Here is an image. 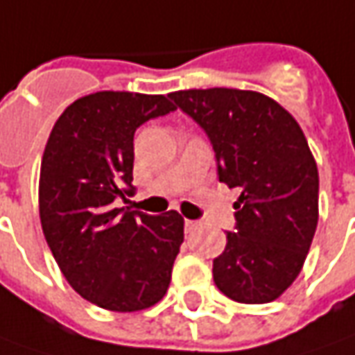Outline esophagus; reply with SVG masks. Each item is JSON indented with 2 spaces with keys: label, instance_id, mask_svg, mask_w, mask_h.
Listing matches in <instances>:
<instances>
[{
  "label": "esophagus",
  "instance_id": "1",
  "mask_svg": "<svg viewBox=\"0 0 355 355\" xmlns=\"http://www.w3.org/2000/svg\"><path fill=\"white\" fill-rule=\"evenodd\" d=\"M196 229H198V221H192V219H187V221H184V231H187L188 235H190V233H194Z\"/></svg>",
  "mask_w": 355,
  "mask_h": 355
}]
</instances>
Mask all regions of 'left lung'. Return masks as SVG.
I'll list each match as a JSON object with an SVG mask.
<instances>
[{"label":"left lung","mask_w":355,"mask_h":355,"mask_svg":"<svg viewBox=\"0 0 355 355\" xmlns=\"http://www.w3.org/2000/svg\"><path fill=\"white\" fill-rule=\"evenodd\" d=\"M206 132L219 182L241 188L235 231L214 259L218 289L239 303H270L301 272L319 221V171L295 118L270 96L241 89L171 93Z\"/></svg>","instance_id":"8db88e82"}]
</instances>
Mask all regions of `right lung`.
Here are the masks:
<instances>
[{"label": "right lung", "mask_w": 355, "mask_h": 355, "mask_svg": "<svg viewBox=\"0 0 355 355\" xmlns=\"http://www.w3.org/2000/svg\"><path fill=\"white\" fill-rule=\"evenodd\" d=\"M173 110L168 95L101 91L71 103L48 137L38 187L46 243L69 286L103 309H147L171 284L184 219L114 206L136 192V130Z\"/></svg>", "instance_id": "add662e5"}]
</instances>
